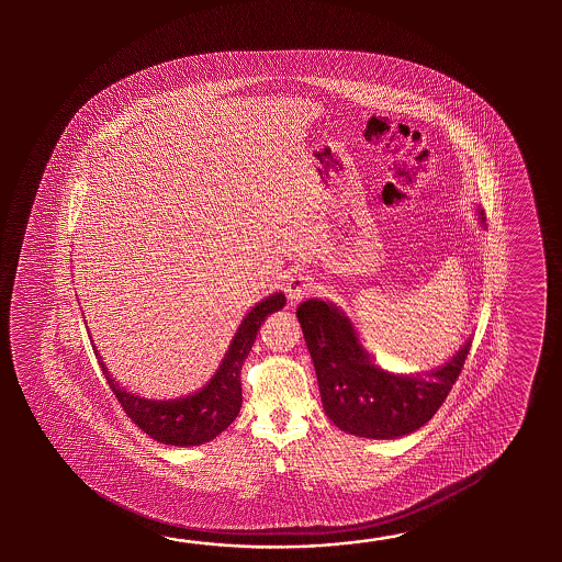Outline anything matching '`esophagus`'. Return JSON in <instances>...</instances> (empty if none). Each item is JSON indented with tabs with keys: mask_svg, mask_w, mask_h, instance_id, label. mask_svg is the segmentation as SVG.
<instances>
[{
	"mask_svg": "<svg viewBox=\"0 0 562 562\" xmlns=\"http://www.w3.org/2000/svg\"><path fill=\"white\" fill-rule=\"evenodd\" d=\"M313 291H315L313 279L310 276H303V273L291 277L289 283H286V297L291 303H299L301 299L310 297Z\"/></svg>",
	"mask_w": 562,
	"mask_h": 562,
	"instance_id": "1",
	"label": "esophagus"
}]
</instances>
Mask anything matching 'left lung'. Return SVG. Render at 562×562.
<instances>
[{
  "label": "left lung",
  "instance_id": "8db88e82",
  "mask_svg": "<svg viewBox=\"0 0 562 562\" xmlns=\"http://www.w3.org/2000/svg\"><path fill=\"white\" fill-rule=\"evenodd\" d=\"M299 323L307 341L323 409L339 430L392 440L422 428L440 409L464 368L472 341L426 375H395L373 363L344 311L303 301Z\"/></svg>",
  "mask_w": 562,
  "mask_h": 562
}]
</instances>
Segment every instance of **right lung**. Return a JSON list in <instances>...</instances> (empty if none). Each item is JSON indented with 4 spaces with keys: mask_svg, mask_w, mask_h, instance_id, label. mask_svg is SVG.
<instances>
[{
    "mask_svg": "<svg viewBox=\"0 0 562 562\" xmlns=\"http://www.w3.org/2000/svg\"><path fill=\"white\" fill-rule=\"evenodd\" d=\"M285 295L276 293L265 299L259 305H255L247 317L240 322L239 329L235 334L233 344L228 347L227 356L223 359L215 378L204 385L201 392L156 402L146 400L140 395L131 394L119 383L112 380V375L104 368V361L100 359V366L104 371L110 390L116 395L120 406L126 412V416L146 431L156 442L170 443V446H199L216 438L223 430H227L233 419L239 416L243 404L240 392V370L243 363L251 351L257 331L265 322V317L273 311L283 310Z\"/></svg>",
    "mask_w": 562,
    "mask_h": 562,
    "instance_id": "obj_1",
    "label": "right lung"
}]
</instances>
